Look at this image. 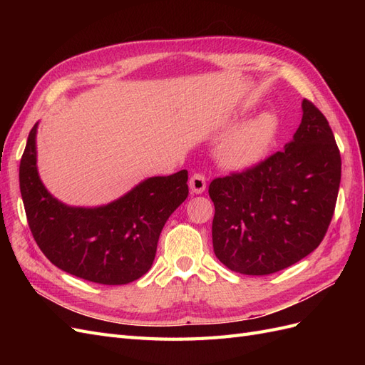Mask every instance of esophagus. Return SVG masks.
<instances>
[{
	"mask_svg": "<svg viewBox=\"0 0 365 365\" xmlns=\"http://www.w3.org/2000/svg\"><path fill=\"white\" fill-rule=\"evenodd\" d=\"M190 190L193 193H202L207 187V181H205V176L201 173H193L192 178H190Z\"/></svg>",
	"mask_w": 365,
	"mask_h": 365,
	"instance_id": "obj_1",
	"label": "esophagus"
}]
</instances>
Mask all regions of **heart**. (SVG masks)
Listing matches in <instances>:
<instances>
[{"label": "heart", "mask_w": 365, "mask_h": 365, "mask_svg": "<svg viewBox=\"0 0 365 365\" xmlns=\"http://www.w3.org/2000/svg\"><path fill=\"white\" fill-rule=\"evenodd\" d=\"M277 132V117L262 113L231 132L219 148V157L228 168H251L268 155Z\"/></svg>", "instance_id": "b5f03b06"}]
</instances>
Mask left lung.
<instances>
[{"mask_svg":"<svg viewBox=\"0 0 365 365\" xmlns=\"http://www.w3.org/2000/svg\"><path fill=\"white\" fill-rule=\"evenodd\" d=\"M339 181L334 132L304 98L302 123L283 152L210 182L216 257L247 275H268L302 260L327 233Z\"/></svg>","mask_w":365,"mask_h":365,"instance_id":"8db88e82","label":"left lung"}]
</instances>
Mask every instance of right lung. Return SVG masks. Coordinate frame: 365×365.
<instances>
[{"instance_id":"1","label":"right lung","mask_w":365,"mask_h":365,"mask_svg":"<svg viewBox=\"0 0 365 365\" xmlns=\"http://www.w3.org/2000/svg\"><path fill=\"white\" fill-rule=\"evenodd\" d=\"M36 128L19 164V189L33 239L65 272L101 284H126L153 263L165 220L189 195V173L153 176L120 200L97 208L68 207L41 182Z\"/></svg>"}]
</instances>
